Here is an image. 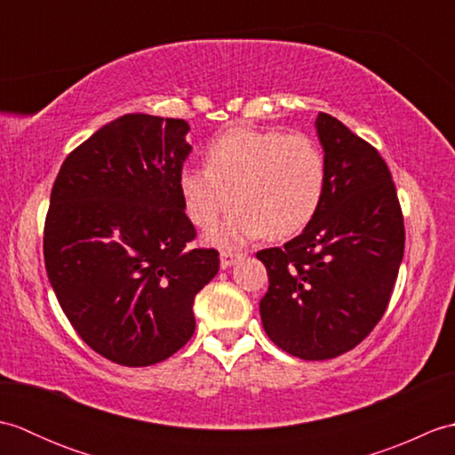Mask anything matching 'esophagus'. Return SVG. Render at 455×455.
I'll use <instances>...</instances> for the list:
<instances>
[{
	"mask_svg": "<svg viewBox=\"0 0 455 455\" xmlns=\"http://www.w3.org/2000/svg\"><path fill=\"white\" fill-rule=\"evenodd\" d=\"M240 258H243V254H240V252H233V250H222V252H220V267L227 269L230 266H235Z\"/></svg>",
	"mask_w": 455,
	"mask_h": 455,
	"instance_id": "obj_1",
	"label": "esophagus"
}]
</instances>
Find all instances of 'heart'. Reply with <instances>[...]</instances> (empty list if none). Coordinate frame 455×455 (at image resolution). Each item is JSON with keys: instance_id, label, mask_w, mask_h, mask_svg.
<instances>
[{"instance_id": "heart-1", "label": "heart", "mask_w": 455, "mask_h": 455, "mask_svg": "<svg viewBox=\"0 0 455 455\" xmlns=\"http://www.w3.org/2000/svg\"><path fill=\"white\" fill-rule=\"evenodd\" d=\"M178 186L189 219L199 227L215 222L233 199L238 203L205 233L211 246L236 248L266 233L285 238L303 230L321 207L326 162L307 134L243 127L212 144L209 166H183Z\"/></svg>"}]
</instances>
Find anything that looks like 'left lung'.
I'll use <instances>...</instances> for the list:
<instances>
[{"label": "left lung", "instance_id": "1", "mask_svg": "<svg viewBox=\"0 0 455 455\" xmlns=\"http://www.w3.org/2000/svg\"><path fill=\"white\" fill-rule=\"evenodd\" d=\"M326 162L324 196L303 233L256 258L269 287L264 331L301 360L352 350L379 323L404 252L403 212L387 164L326 113L315 121Z\"/></svg>", "mask_w": 455, "mask_h": 455}]
</instances>
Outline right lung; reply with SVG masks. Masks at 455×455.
Here are the masks:
<instances>
[{
    "instance_id": "1",
    "label": "right lung",
    "mask_w": 455,
    "mask_h": 455,
    "mask_svg": "<svg viewBox=\"0 0 455 455\" xmlns=\"http://www.w3.org/2000/svg\"><path fill=\"white\" fill-rule=\"evenodd\" d=\"M188 131L181 119L123 115L64 160L51 193L48 282L82 340L119 365L186 346L196 295L219 272L217 250L188 248L196 228L178 186Z\"/></svg>"
}]
</instances>
